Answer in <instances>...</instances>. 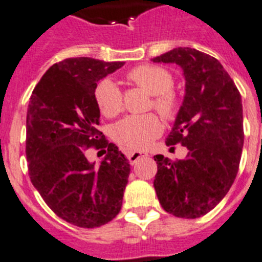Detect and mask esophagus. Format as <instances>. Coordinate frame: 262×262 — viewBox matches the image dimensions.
Here are the masks:
<instances>
[{
	"label": "esophagus",
	"mask_w": 262,
	"mask_h": 262,
	"mask_svg": "<svg viewBox=\"0 0 262 262\" xmlns=\"http://www.w3.org/2000/svg\"><path fill=\"white\" fill-rule=\"evenodd\" d=\"M146 157H148L147 152H143V151H134V152H132V154H129V157H128L129 163H130L132 166H133V164H136L137 162H138V160L142 159V158H146Z\"/></svg>",
	"instance_id": "obj_1"
}]
</instances>
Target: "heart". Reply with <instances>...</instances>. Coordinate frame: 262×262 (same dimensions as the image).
<instances>
[{"instance_id": "1", "label": "heart", "mask_w": 262, "mask_h": 262, "mask_svg": "<svg viewBox=\"0 0 262 262\" xmlns=\"http://www.w3.org/2000/svg\"><path fill=\"white\" fill-rule=\"evenodd\" d=\"M129 79L154 96L152 107L162 116L171 117L176 112L178 100L171 91L173 77L167 69L155 65H142L132 70ZM99 110L107 117L119 115L122 110V95L112 79H103L95 89ZM162 132L159 120L154 115L129 116L117 122L114 129L115 140L130 150H145Z\"/></svg>"}]
</instances>
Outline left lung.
Returning a JSON list of instances; mask_svg holds the SVG:
<instances>
[{
    "instance_id": "1",
    "label": "left lung",
    "mask_w": 262,
    "mask_h": 262,
    "mask_svg": "<svg viewBox=\"0 0 262 262\" xmlns=\"http://www.w3.org/2000/svg\"><path fill=\"white\" fill-rule=\"evenodd\" d=\"M151 61L183 70L185 94L166 145L188 148L178 162L155 155V192L167 213L199 218L219 204L236 178L244 143L242 96L222 63L204 52L180 47Z\"/></svg>"
}]
</instances>
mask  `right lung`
I'll list each match as a JSON object with an SVG mask.
<instances>
[{
    "instance_id": "1",
    "label": "right lung",
    "mask_w": 262,
    "mask_h": 262,
    "mask_svg": "<svg viewBox=\"0 0 262 262\" xmlns=\"http://www.w3.org/2000/svg\"><path fill=\"white\" fill-rule=\"evenodd\" d=\"M124 63L67 58L47 70L28 103L26 157L31 183L56 215L78 227H100L121 210L130 164L96 129L95 89ZM91 145L107 147L98 166L85 158Z\"/></svg>"
}]
</instances>
